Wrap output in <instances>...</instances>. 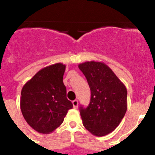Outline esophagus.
<instances>
[{
  "label": "esophagus",
  "mask_w": 155,
  "mask_h": 155,
  "mask_svg": "<svg viewBox=\"0 0 155 155\" xmlns=\"http://www.w3.org/2000/svg\"><path fill=\"white\" fill-rule=\"evenodd\" d=\"M72 104H73V106L74 109H77L78 106V100H74L73 102H72Z\"/></svg>",
  "instance_id": "34e87169"
}]
</instances>
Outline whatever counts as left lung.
I'll return each instance as SVG.
<instances>
[{"label": "left lung", "instance_id": "1", "mask_svg": "<svg viewBox=\"0 0 155 155\" xmlns=\"http://www.w3.org/2000/svg\"><path fill=\"white\" fill-rule=\"evenodd\" d=\"M91 90L87 108L80 107L86 130L96 137L113 132L127 109V91L124 84L103 62L87 61L78 65Z\"/></svg>", "mask_w": 155, "mask_h": 155}]
</instances>
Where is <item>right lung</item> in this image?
<instances>
[{
	"instance_id": "1",
	"label": "right lung",
	"mask_w": 155,
	"mask_h": 155,
	"mask_svg": "<svg viewBox=\"0 0 155 155\" xmlns=\"http://www.w3.org/2000/svg\"><path fill=\"white\" fill-rule=\"evenodd\" d=\"M66 65L57 63L42 68L25 84L20 108L27 124L35 131L48 134L62 124L73 104L67 98L63 82Z\"/></svg>"
}]
</instances>
